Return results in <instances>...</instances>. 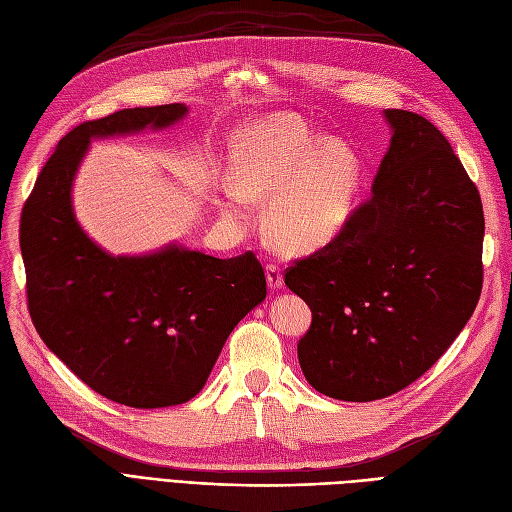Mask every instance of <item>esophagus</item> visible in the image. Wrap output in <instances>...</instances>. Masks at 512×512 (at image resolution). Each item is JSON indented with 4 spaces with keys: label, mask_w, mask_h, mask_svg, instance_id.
I'll return each instance as SVG.
<instances>
[{
    "label": "esophagus",
    "mask_w": 512,
    "mask_h": 512,
    "mask_svg": "<svg viewBox=\"0 0 512 512\" xmlns=\"http://www.w3.org/2000/svg\"><path fill=\"white\" fill-rule=\"evenodd\" d=\"M267 284L271 290H277L282 288L284 284V275H282V269L277 265H267Z\"/></svg>",
    "instance_id": "obj_1"
}]
</instances>
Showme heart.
Wrapping results in <instances>:
<instances>
[{
  "instance_id": "heart-1",
  "label": "heart",
  "mask_w": 512,
  "mask_h": 512,
  "mask_svg": "<svg viewBox=\"0 0 512 512\" xmlns=\"http://www.w3.org/2000/svg\"><path fill=\"white\" fill-rule=\"evenodd\" d=\"M232 190L220 203L228 220L245 218V200L276 196L269 211L273 239L292 252L329 243L350 218L361 160L339 138H324L297 115H273L239 130L232 141Z\"/></svg>"
}]
</instances>
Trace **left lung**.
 I'll list each match as a JSON object with an SVG mask.
<instances>
[{"instance_id": "left-lung-1", "label": "left lung", "mask_w": 512, "mask_h": 512, "mask_svg": "<svg viewBox=\"0 0 512 512\" xmlns=\"http://www.w3.org/2000/svg\"><path fill=\"white\" fill-rule=\"evenodd\" d=\"M391 147L371 196L322 250L286 269L312 309L299 339L322 395L374 401L406 389L466 327L483 288V203L446 136L389 108Z\"/></svg>"}]
</instances>
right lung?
<instances>
[{
    "label": "right lung",
    "instance_id": "1",
    "mask_svg": "<svg viewBox=\"0 0 512 512\" xmlns=\"http://www.w3.org/2000/svg\"><path fill=\"white\" fill-rule=\"evenodd\" d=\"M185 104L123 108L61 138L21 215L29 316L42 342L106 399L130 408L190 401L239 320L267 297L252 252L215 258L170 243L111 256L72 211V181L91 138L164 130Z\"/></svg>",
    "mask_w": 512,
    "mask_h": 512
}]
</instances>
